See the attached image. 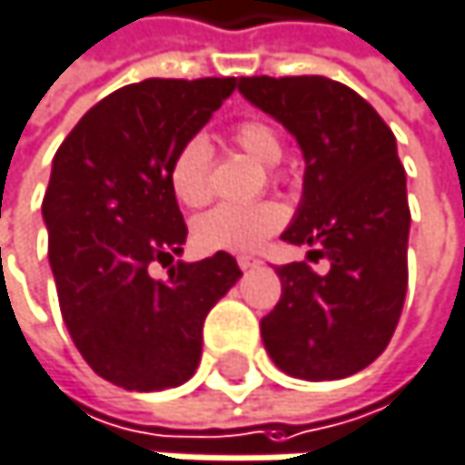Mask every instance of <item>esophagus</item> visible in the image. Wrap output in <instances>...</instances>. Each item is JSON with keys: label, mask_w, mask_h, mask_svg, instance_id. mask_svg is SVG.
Returning <instances> with one entry per match:
<instances>
[{"label": "esophagus", "mask_w": 465, "mask_h": 465, "mask_svg": "<svg viewBox=\"0 0 465 465\" xmlns=\"http://www.w3.org/2000/svg\"><path fill=\"white\" fill-rule=\"evenodd\" d=\"M237 264H240V270H251V267H256V264H259V259H256V256L242 253V256H237Z\"/></svg>", "instance_id": "obj_1"}]
</instances>
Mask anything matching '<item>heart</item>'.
Wrapping results in <instances>:
<instances>
[{"label":"heart","instance_id":"b5f03b06","mask_svg":"<svg viewBox=\"0 0 465 465\" xmlns=\"http://www.w3.org/2000/svg\"><path fill=\"white\" fill-rule=\"evenodd\" d=\"M234 143L253 160L275 165L283 157V141L278 130L264 122H242L231 133ZM209 138L190 135L173 152L168 165V184L182 206H203L209 201ZM286 223V209L278 201L259 203H220L203 212L193 223V237L206 251H256L270 234Z\"/></svg>","mask_w":465,"mask_h":465}]
</instances>
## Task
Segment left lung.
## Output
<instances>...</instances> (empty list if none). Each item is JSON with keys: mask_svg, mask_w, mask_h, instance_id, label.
Segmentation results:
<instances>
[{"mask_svg": "<svg viewBox=\"0 0 465 465\" xmlns=\"http://www.w3.org/2000/svg\"><path fill=\"white\" fill-rule=\"evenodd\" d=\"M248 103L281 122L305 157L302 198L283 240L327 259L278 267L281 302L262 319L272 362L305 381L368 368L390 343L409 283V198L398 143L376 108L324 75L240 78Z\"/></svg>", "mask_w": 465, "mask_h": 465, "instance_id": "1", "label": "left lung"}]
</instances>
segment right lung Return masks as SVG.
<instances>
[{
  "label": "right lung",
  "instance_id": "right-lung-1",
  "mask_svg": "<svg viewBox=\"0 0 465 465\" xmlns=\"http://www.w3.org/2000/svg\"><path fill=\"white\" fill-rule=\"evenodd\" d=\"M237 78H146L92 105L51 163L43 198L48 262L67 332L105 381L157 392L201 360L206 313L242 272L217 251L179 262L187 225L168 184L173 152L195 135ZM169 267L154 282L148 267Z\"/></svg>",
  "mask_w": 465,
  "mask_h": 465
}]
</instances>
